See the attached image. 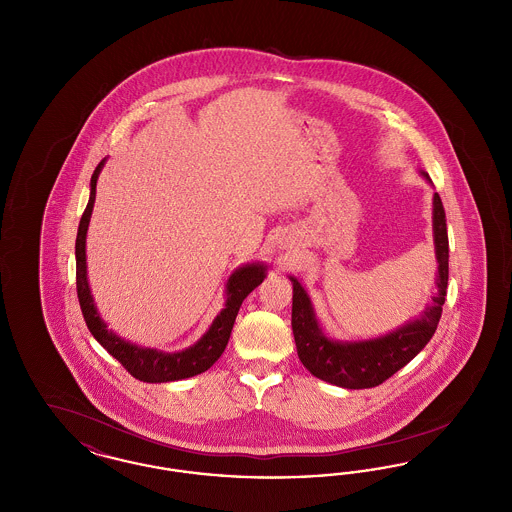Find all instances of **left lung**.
<instances>
[{"label": "left lung", "mask_w": 512, "mask_h": 512, "mask_svg": "<svg viewBox=\"0 0 512 512\" xmlns=\"http://www.w3.org/2000/svg\"><path fill=\"white\" fill-rule=\"evenodd\" d=\"M424 176L428 178V174ZM434 242L439 265L438 292L422 317L384 338L355 343L328 340L318 328L309 295L295 278H290L293 284V338L301 363L313 376L347 390L376 388L426 347L438 328L449 280V238L439 194L434 195Z\"/></svg>", "instance_id": "8db88e82"}]
</instances>
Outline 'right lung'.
<instances>
[{
    "instance_id": "right-lung-1",
    "label": "right lung",
    "mask_w": 512,
    "mask_h": 512,
    "mask_svg": "<svg viewBox=\"0 0 512 512\" xmlns=\"http://www.w3.org/2000/svg\"><path fill=\"white\" fill-rule=\"evenodd\" d=\"M101 167H103V161L92 174L90 201L82 213L78 234H76V293H78V301H80L86 326L92 332V336L109 351V355H113L140 382L161 384V382H174V380H184L195 374H201L215 365V361L222 355L226 343L230 340V332L234 328L242 301L265 280L267 268L263 265H245L230 276L226 284V295H228L226 307L220 311L219 317L213 320L209 332L186 351L163 353V351L138 347L121 340L119 336L109 332L103 320L99 318L94 297L88 286V278H86V232H88V224H90L94 201H96V182H98Z\"/></svg>"
}]
</instances>
